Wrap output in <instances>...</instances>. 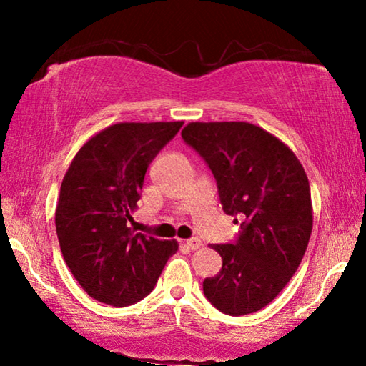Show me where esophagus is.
Here are the masks:
<instances>
[{
    "label": "esophagus",
    "mask_w": 366,
    "mask_h": 366,
    "mask_svg": "<svg viewBox=\"0 0 366 366\" xmlns=\"http://www.w3.org/2000/svg\"><path fill=\"white\" fill-rule=\"evenodd\" d=\"M199 247H202V242H199L198 238H189V239H187V248H189V249H198Z\"/></svg>",
    "instance_id": "esophagus-1"
}]
</instances>
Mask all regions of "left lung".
<instances>
[{"label": "left lung", "mask_w": 366, "mask_h": 366, "mask_svg": "<svg viewBox=\"0 0 366 366\" xmlns=\"http://www.w3.org/2000/svg\"><path fill=\"white\" fill-rule=\"evenodd\" d=\"M182 138L212 169L223 212L242 219L232 243L213 244L223 264L204 278V297L232 317L258 312L307 252L313 214L305 169L287 144L252 123H189Z\"/></svg>", "instance_id": "obj_1"}]
</instances>
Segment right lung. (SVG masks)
<instances>
[{
	"instance_id": "add662e5",
	"label": "right lung",
	"mask_w": 366,
	"mask_h": 366,
	"mask_svg": "<svg viewBox=\"0 0 366 366\" xmlns=\"http://www.w3.org/2000/svg\"><path fill=\"white\" fill-rule=\"evenodd\" d=\"M183 122L118 123L76 153L61 183L56 234L69 272L84 292L128 307L154 288L177 242L132 228L144 174Z\"/></svg>"
}]
</instances>
